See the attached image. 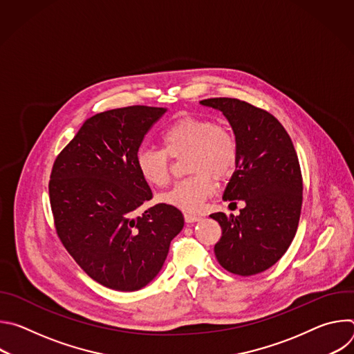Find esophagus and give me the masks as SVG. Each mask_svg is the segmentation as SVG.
<instances>
[{"mask_svg":"<svg viewBox=\"0 0 354 354\" xmlns=\"http://www.w3.org/2000/svg\"><path fill=\"white\" fill-rule=\"evenodd\" d=\"M198 220H200V217H198V216L185 213V221H186V223H196V221H198Z\"/></svg>","mask_w":354,"mask_h":354,"instance_id":"obj_1","label":"esophagus"}]
</instances>
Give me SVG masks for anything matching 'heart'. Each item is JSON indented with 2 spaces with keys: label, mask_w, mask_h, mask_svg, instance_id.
Segmentation results:
<instances>
[{
  "label": "heart",
  "mask_w": 354,
  "mask_h": 354,
  "mask_svg": "<svg viewBox=\"0 0 354 354\" xmlns=\"http://www.w3.org/2000/svg\"><path fill=\"white\" fill-rule=\"evenodd\" d=\"M162 149L140 148L136 165L149 186L164 187L171 178V159L185 157L189 178L161 194L160 200L183 212L198 213L214 193L213 178H228L238 161V142L231 129L209 118L183 115L161 133Z\"/></svg>",
  "instance_id": "b5f03b06"
}]
</instances>
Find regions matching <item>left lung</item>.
<instances>
[{
	"mask_svg": "<svg viewBox=\"0 0 354 354\" xmlns=\"http://www.w3.org/2000/svg\"><path fill=\"white\" fill-rule=\"evenodd\" d=\"M200 105L220 111L238 142V161L223 198L245 205L238 216L210 214L223 235L214 246L218 263L239 276L272 268L297 232L302 178L292 141L269 112L234 97H212Z\"/></svg>",
	"mask_w": 354,
	"mask_h": 354,
	"instance_id": "obj_1",
	"label": "left lung"
}]
</instances>
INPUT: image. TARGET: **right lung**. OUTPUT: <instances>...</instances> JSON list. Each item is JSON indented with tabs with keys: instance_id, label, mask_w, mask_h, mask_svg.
Listing matches in <instances>:
<instances>
[{
	"instance_id": "1",
	"label": "right lung",
	"mask_w": 354,
	"mask_h": 354,
	"mask_svg": "<svg viewBox=\"0 0 354 354\" xmlns=\"http://www.w3.org/2000/svg\"><path fill=\"white\" fill-rule=\"evenodd\" d=\"M165 108L127 106L84 122L59 154L48 194L57 235L80 268L118 291H136L161 272L182 213L169 205L134 216L153 197L136 156Z\"/></svg>"
}]
</instances>
